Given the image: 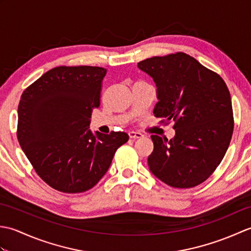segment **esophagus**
<instances>
[{"label": "esophagus", "instance_id": "obj_1", "mask_svg": "<svg viewBox=\"0 0 251 251\" xmlns=\"http://www.w3.org/2000/svg\"><path fill=\"white\" fill-rule=\"evenodd\" d=\"M128 136L130 139H139V138L143 137L142 134H140V132H137V131H130L128 132Z\"/></svg>", "mask_w": 251, "mask_h": 251}]
</instances>
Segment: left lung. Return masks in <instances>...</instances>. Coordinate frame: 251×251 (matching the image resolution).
<instances>
[{
  "instance_id": "1",
  "label": "left lung",
  "mask_w": 251,
  "mask_h": 251,
  "mask_svg": "<svg viewBox=\"0 0 251 251\" xmlns=\"http://www.w3.org/2000/svg\"><path fill=\"white\" fill-rule=\"evenodd\" d=\"M138 68L156 85L153 113L174 122L172 139L152 135L151 173L173 188L204 182L219 166L234 128L231 95L216 72L184 52L148 58Z\"/></svg>"
}]
</instances>
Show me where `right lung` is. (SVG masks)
Listing matches in <instances>:
<instances>
[{"instance_id": "add662e5", "label": "right lung", "mask_w": 251, "mask_h": 251, "mask_svg": "<svg viewBox=\"0 0 251 251\" xmlns=\"http://www.w3.org/2000/svg\"><path fill=\"white\" fill-rule=\"evenodd\" d=\"M105 73L100 67H57L21 95L19 145L52 189L65 193L92 189L108 172L115 151L129 139L123 131L103 135L89 129Z\"/></svg>"}]
</instances>
